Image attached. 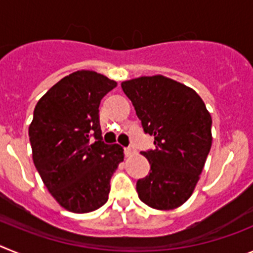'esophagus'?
Returning <instances> with one entry per match:
<instances>
[{
    "label": "esophagus",
    "instance_id": "obj_1",
    "mask_svg": "<svg viewBox=\"0 0 253 253\" xmlns=\"http://www.w3.org/2000/svg\"><path fill=\"white\" fill-rule=\"evenodd\" d=\"M124 152H125V156H131V154L135 153V148H134V146H128V147H125L124 148Z\"/></svg>",
    "mask_w": 253,
    "mask_h": 253
}]
</instances>
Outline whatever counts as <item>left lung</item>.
Masks as SVG:
<instances>
[{
    "instance_id": "obj_1",
    "label": "left lung",
    "mask_w": 253,
    "mask_h": 253,
    "mask_svg": "<svg viewBox=\"0 0 253 253\" xmlns=\"http://www.w3.org/2000/svg\"><path fill=\"white\" fill-rule=\"evenodd\" d=\"M154 148L140 153L151 165L137 193L153 209L169 210L191 196L211 147V116L194 90L163 76L122 84Z\"/></svg>"
}]
</instances>
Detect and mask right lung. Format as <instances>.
Here are the masks:
<instances>
[{
  "label": "right lung",
  "instance_id": "1",
  "mask_svg": "<svg viewBox=\"0 0 253 253\" xmlns=\"http://www.w3.org/2000/svg\"><path fill=\"white\" fill-rule=\"evenodd\" d=\"M116 82L92 71L66 76L38 101L29 128L33 160L64 209L88 213L107 202L110 178L124 160L102 140L99 106Z\"/></svg>",
  "mask_w": 253,
  "mask_h": 253
}]
</instances>
